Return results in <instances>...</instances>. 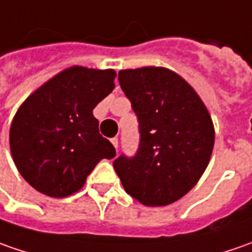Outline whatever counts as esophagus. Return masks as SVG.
Listing matches in <instances>:
<instances>
[{
	"label": "esophagus",
	"instance_id": "1",
	"mask_svg": "<svg viewBox=\"0 0 252 252\" xmlns=\"http://www.w3.org/2000/svg\"><path fill=\"white\" fill-rule=\"evenodd\" d=\"M111 141H112V144L115 146V149H118V147H119V139H118V137H113Z\"/></svg>",
	"mask_w": 252,
	"mask_h": 252
}]
</instances>
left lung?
<instances>
[{
  "instance_id": "left-lung-1",
  "label": "left lung",
  "mask_w": 252,
  "mask_h": 252,
  "mask_svg": "<svg viewBox=\"0 0 252 252\" xmlns=\"http://www.w3.org/2000/svg\"><path fill=\"white\" fill-rule=\"evenodd\" d=\"M119 83L139 119L134 157L113 161L125 190L146 206L187 195L208 167L215 127L208 108L181 75L165 67L121 70Z\"/></svg>"
}]
</instances>
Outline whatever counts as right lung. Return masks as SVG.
Here are the masks:
<instances>
[{"mask_svg":"<svg viewBox=\"0 0 252 252\" xmlns=\"http://www.w3.org/2000/svg\"><path fill=\"white\" fill-rule=\"evenodd\" d=\"M115 70L65 68L32 92L15 113L9 147L25 181L40 193L65 198L83 188L102 160L116 156L99 134L94 108L115 88Z\"/></svg>","mask_w":252,"mask_h":252,"instance_id":"right-lung-1","label":"right lung"}]
</instances>
